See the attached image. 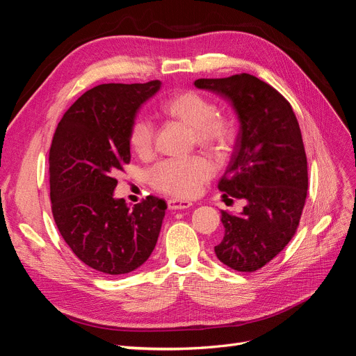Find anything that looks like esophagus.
Here are the masks:
<instances>
[{"label": "esophagus", "mask_w": 356, "mask_h": 356, "mask_svg": "<svg viewBox=\"0 0 356 356\" xmlns=\"http://www.w3.org/2000/svg\"><path fill=\"white\" fill-rule=\"evenodd\" d=\"M191 207V202L188 200H179V199H170L168 200V208L172 211L177 209H187Z\"/></svg>", "instance_id": "obj_1"}]
</instances>
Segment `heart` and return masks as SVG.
Instances as JSON below:
<instances>
[{
	"label": "heart",
	"mask_w": 356,
	"mask_h": 356,
	"mask_svg": "<svg viewBox=\"0 0 356 356\" xmlns=\"http://www.w3.org/2000/svg\"><path fill=\"white\" fill-rule=\"evenodd\" d=\"M160 113L170 120L191 129L193 143L213 154H224L234 139L230 120L217 114V106L207 96L195 90H182L160 102ZM129 145L145 157L153 152L154 127L145 117H136L129 127ZM212 161L203 156L187 159H166L148 170L152 187L163 195L178 199L195 197L200 187L213 174Z\"/></svg>",
	"instance_id": "heart-1"
}]
</instances>
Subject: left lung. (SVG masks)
<instances>
[{
    "mask_svg": "<svg viewBox=\"0 0 356 356\" xmlns=\"http://www.w3.org/2000/svg\"><path fill=\"white\" fill-rule=\"evenodd\" d=\"M197 89L227 99L239 118L232 159L218 182L222 197L245 199L239 215L221 211L218 260L255 272L281 252L298 227L307 196V159L293 106L251 74L199 79Z\"/></svg>",
    "mask_w": 356,
    "mask_h": 356,
    "instance_id": "8db88e82",
    "label": "left lung"
}]
</instances>
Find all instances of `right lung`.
Segmentation results:
<instances>
[{
    "instance_id": "obj_1",
    "label": "right lung",
    "mask_w": 356,
    "mask_h": 356,
    "mask_svg": "<svg viewBox=\"0 0 356 356\" xmlns=\"http://www.w3.org/2000/svg\"><path fill=\"white\" fill-rule=\"evenodd\" d=\"M160 86L159 80L96 86L70 106L53 136V218L75 257L105 275L143 266L165 218L166 202L159 197L148 196L134 208L114 197V177L131 161L129 127Z\"/></svg>"
}]
</instances>
